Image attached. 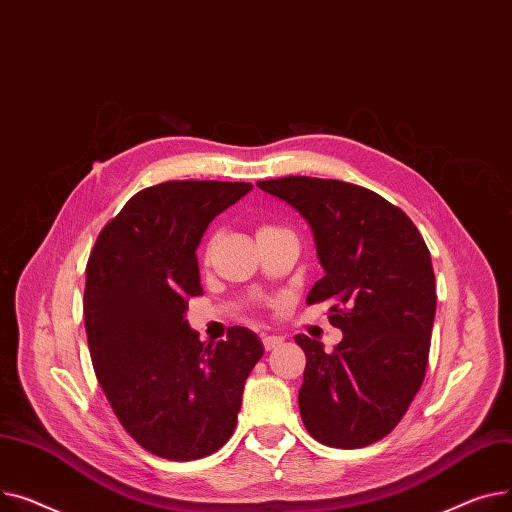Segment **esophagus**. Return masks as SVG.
I'll list each match as a JSON object with an SVG mask.
<instances>
[{
	"label": "esophagus",
	"instance_id": "obj_1",
	"mask_svg": "<svg viewBox=\"0 0 512 512\" xmlns=\"http://www.w3.org/2000/svg\"><path fill=\"white\" fill-rule=\"evenodd\" d=\"M283 343V337H275V335H262V345L266 351H273L275 347H279Z\"/></svg>",
	"mask_w": 512,
	"mask_h": 512
}]
</instances>
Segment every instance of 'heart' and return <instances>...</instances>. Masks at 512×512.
Here are the masks:
<instances>
[{"label":"heart","instance_id":"obj_1","mask_svg":"<svg viewBox=\"0 0 512 512\" xmlns=\"http://www.w3.org/2000/svg\"><path fill=\"white\" fill-rule=\"evenodd\" d=\"M279 227H273V225H262L258 231H256V235H262V233H270V231H277Z\"/></svg>","mask_w":512,"mask_h":512}]
</instances>
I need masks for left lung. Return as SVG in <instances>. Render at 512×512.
Listing matches in <instances>:
<instances>
[{
  "label": "left lung",
  "mask_w": 512,
  "mask_h": 512,
  "mask_svg": "<svg viewBox=\"0 0 512 512\" xmlns=\"http://www.w3.org/2000/svg\"><path fill=\"white\" fill-rule=\"evenodd\" d=\"M258 188L310 225L324 277L308 304L328 302L343 339L306 353L299 413L322 444L362 448L393 430L424 382L436 314L430 250L401 208L339 179L279 177Z\"/></svg>",
  "instance_id": "obj_1"
}]
</instances>
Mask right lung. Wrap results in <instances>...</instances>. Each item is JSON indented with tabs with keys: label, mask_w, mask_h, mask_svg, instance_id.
Listing matches in <instances>:
<instances>
[{
	"label": "right lung",
	"mask_w": 512,
	"mask_h": 512,
	"mask_svg": "<svg viewBox=\"0 0 512 512\" xmlns=\"http://www.w3.org/2000/svg\"><path fill=\"white\" fill-rule=\"evenodd\" d=\"M244 182H165L134 194L99 233L86 264L84 326L101 388L126 432L171 461L213 455L233 434L244 384L264 353L231 326L202 343L186 320L202 295L196 250Z\"/></svg>",
	"instance_id": "1"
}]
</instances>
